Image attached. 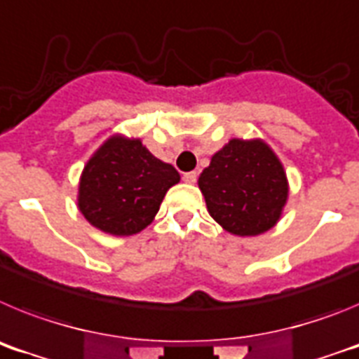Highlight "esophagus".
Instances as JSON below:
<instances>
[{"label":"esophagus","mask_w":359,"mask_h":359,"mask_svg":"<svg viewBox=\"0 0 359 359\" xmlns=\"http://www.w3.org/2000/svg\"><path fill=\"white\" fill-rule=\"evenodd\" d=\"M183 182L190 183V185H192V183H196L198 182V172H185L183 174Z\"/></svg>","instance_id":"obj_1"}]
</instances>
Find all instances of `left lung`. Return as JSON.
Segmentation results:
<instances>
[{"label":"left lung","mask_w":359,"mask_h":359,"mask_svg":"<svg viewBox=\"0 0 359 359\" xmlns=\"http://www.w3.org/2000/svg\"><path fill=\"white\" fill-rule=\"evenodd\" d=\"M208 212L236 236L275 226L287 199V180L273 151L261 140H230L199 176Z\"/></svg>","instance_id":"left-lung-1"}]
</instances>
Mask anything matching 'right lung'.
<instances>
[{
  "label": "right lung",
  "mask_w": 359,
  "mask_h": 359,
  "mask_svg": "<svg viewBox=\"0 0 359 359\" xmlns=\"http://www.w3.org/2000/svg\"><path fill=\"white\" fill-rule=\"evenodd\" d=\"M177 182L172 165L152 156L140 140L115 136L84 167L79 208L102 231L133 236L151 223L167 190Z\"/></svg>",
  "instance_id": "obj_1"
}]
</instances>
